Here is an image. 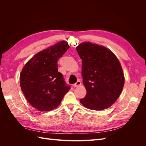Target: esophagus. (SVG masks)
I'll return each mask as SVG.
<instances>
[{
  "label": "esophagus",
  "instance_id": "esophagus-1",
  "mask_svg": "<svg viewBox=\"0 0 146 146\" xmlns=\"http://www.w3.org/2000/svg\"><path fill=\"white\" fill-rule=\"evenodd\" d=\"M81 84H82V83H81V82H80V81H77L76 83L74 84L73 86L75 87V88H76V87H78L79 86L81 85Z\"/></svg>",
  "mask_w": 146,
  "mask_h": 146
}]
</instances>
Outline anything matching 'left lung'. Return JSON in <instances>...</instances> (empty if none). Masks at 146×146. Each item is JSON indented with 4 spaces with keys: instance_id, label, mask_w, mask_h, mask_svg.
Listing matches in <instances>:
<instances>
[{
    "instance_id": "8db88e82",
    "label": "left lung",
    "mask_w": 146,
    "mask_h": 146,
    "mask_svg": "<svg viewBox=\"0 0 146 146\" xmlns=\"http://www.w3.org/2000/svg\"><path fill=\"white\" fill-rule=\"evenodd\" d=\"M76 50L82 60V76L86 90L80 103L98 111L110 107L121 95L125 82L117 56L108 48L91 42L80 43Z\"/></svg>"
}]
</instances>
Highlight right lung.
Wrapping results in <instances>:
<instances>
[{
  "label": "right lung",
  "mask_w": 146,
  "mask_h": 146,
  "mask_svg": "<svg viewBox=\"0 0 146 146\" xmlns=\"http://www.w3.org/2000/svg\"><path fill=\"white\" fill-rule=\"evenodd\" d=\"M69 47L68 42L60 41L39 52L21 72V90L29 104L39 111H48L58 107L70 90L57 68L58 59Z\"/></svg>",
  "instance_id": "add662e5"
}]
</instances>
